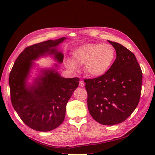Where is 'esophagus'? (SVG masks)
<instances>
[{
	"label": "esophagus",
	"instance_id": "esophagus-1",
	"mask_svg": "<svg viewBox=\"0 0 155 155\" xmlns=\"http://www.w3.org/2000/svg\"><path fill=\"white\" fill-rule=\"evenodd\" d=\"M79 87H84V85H85V83H84V81H82V80L79 81Z\"/></svg>",
	"mask_w": 155,
	"mask_h": 155
}]
</instances>
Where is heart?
I'll return each mask as SVG.
<instances>
[{
	"label": "heart",
	"instance_id": "heart-1",
	"mask_svg": "<svg viewBox=\"0 0 155 155\" xmlns=\"http://www.w3.org/2000/svg\"><path fill=\"white\" fill-rule=\"evenodd\" d=\"M72 59H67L65 64L68 68L76 71L77 65L85 64V70L88 76L98 78L105 75L113 64L116 51L109 44L87 43L74 48Z\"/></svg>",
	"mask_w": 155,
	"mask_h": 155
}]
</instances>
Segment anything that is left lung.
Masks as SVG:
<instances>
[{"label": "left lung", "mask_w": 155, "mask_h": 155, "mask_svg": "<svg viewBox=\"0 0 155 155\" xmlns=\"http://www.w3.org/2000/svg\"><path fill=\"white\" fill-rule=\"evenodd\" d=\"M116 58L105 75L85 79L88 109L98 123L123 122L137 108L141 94L142 72L134 54L121 45L108 41Z\"/></svg>", "instance_id": "obj_1"}]
</instances>
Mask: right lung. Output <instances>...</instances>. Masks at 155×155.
I'll use <instances>...</instances> for the list:
<instances>
[{
  "mask_svg": "<svg viewBox=\"0 0 155 155\" xmlns=\"http://www.w3.org/2000/svg\"><path fill=\"white\" fill-rule=\"evenodd\" d=\"M62 37L48 40L26 48L18 56L9 77L12 105L26 125L37 131H50L63 123L67 104L78 88V78H64L58 69V64L50 68L37 69V77L28 82L34 63L43 56H53L59 64L64 55L58 46L66 40Z\"/></svg>",
  "mask_w": 155,
  "mask_h": 155,
  "instance_id": "obj_1",
  "label": "right lung"
}]
</instances>
